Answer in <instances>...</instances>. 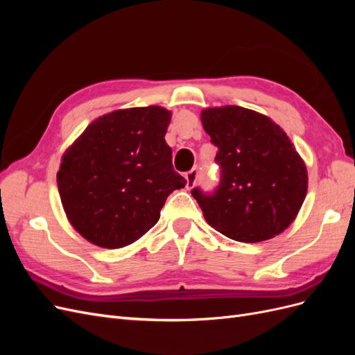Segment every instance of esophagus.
<instances>
[{"instance_id": "1", "label": "esophagus", "mask_w": 355, "mask_h": 355, "mask_svg": "<svg viewBox=\"0 0 355 355\" xmlns=\"http://www.w3.org/2000/svg\"><path fill=\"white\" fill-rule=\"evenodd\" d=\"M187 188L191 189L192 187H194L197 184V179H198V170L197 168H192L189 170L187 173Z\"/></svg>"}]
</instances>
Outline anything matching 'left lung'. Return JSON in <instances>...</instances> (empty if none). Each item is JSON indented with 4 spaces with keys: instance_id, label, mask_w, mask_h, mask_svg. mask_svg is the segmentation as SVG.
Masks as SVG:
<instances>
[{
    "instance_id": "obj_1",
    "label": "left lung",
    "mask_w": 355,
    "mask_h": 355,
    "mask_svg": "<svg viewBox=\"0 0 355 355\" xmlns=\"http://www.w3.org/2000/svg\"><path fill=\"white\" fill-rule=\"evenodd\" d=\"M220 167L219 185L191 191L207 223L227 237L257 243L283 232L308 188L306 167L280 125L241 106L201 112Z\"/></svg>"
}]
</instances>
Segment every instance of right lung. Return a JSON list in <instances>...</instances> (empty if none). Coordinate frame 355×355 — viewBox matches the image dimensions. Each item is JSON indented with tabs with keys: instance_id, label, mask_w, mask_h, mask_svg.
<instances>
[{
	"instance_id": "add662e5",
	"label": "right lung",
	"mask_w": 355,
	"mask_h": 355,
	"mask_svg": "<svg viewBox=\"0 0 355 355\" xmlns=\"http://www.w3.org/2000/svg\"><path fill=\"white\" fill-rule=\"evenodd\" d=\"M161 106L120 110L93 121L62 158L59 194L72 227L90 243L120 249L159 219L167 197L187 185L171 164Z\"/></svg>"
}]
</instances>
